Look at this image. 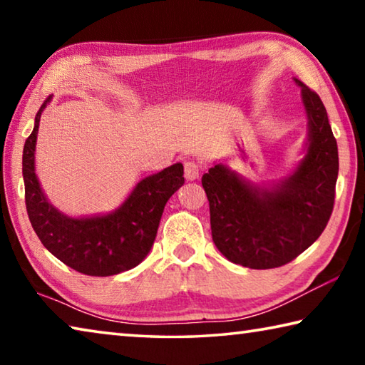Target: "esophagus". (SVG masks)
<instances>
[{"instance_id":"34e87169","label":"esophagus","mask_w":365,"mask_h":365,"mask_svg":"<svg viewBox=\"0 0 365 365\" xmlns=\"http://www.w3.org/2000/svg\"><path fill=\"white\" fill-rule=\"evenodd\" d=\"M183 168H185V178H187V180L193 182V180H196L197 177H200L201 165L195 163V160H187Z\"/></svg>"}]
</instances>
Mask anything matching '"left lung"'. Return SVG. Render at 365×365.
Returning <instances> with one entry per match:
<instances>
[{
	"instance_id": "left-lung-1",
	"label": "left lung",
	"mask_w": 365,
	"mask_h": 365,
	"mask_svg": "<svg viewBox=\"0 0 365 365\" xmlns=\"http://www.w3.org/2000/svg\"><path fill=\"white\" fill-rule=\"evenodd\" d=\"M307 115L304 158L269 185L217 163L202 175L212 240L228 261L250 269L285 265L322 235L335 202L338 146L317 93L294 78Z\"/></svg>"
}]
</instances>
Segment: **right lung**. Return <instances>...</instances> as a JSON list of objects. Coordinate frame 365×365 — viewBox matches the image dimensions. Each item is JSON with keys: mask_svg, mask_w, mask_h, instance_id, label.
<instances>
[{"mask_svg": "<svg viewBox=\"0 0 365 365\" xmlns=\"http://www.w3.org/2000/svg\"><path fill=\"white\" fill-rule=\"evenodd\" d=\"M49 101L51 96L36 113L34 130L24 145L22 175L30 224L43 246L80 274L108 277L137 267L151 251L165 202L185 182L183 165L177 163L145 177L113 212L66 215L48 201L35 174L36 135Z\"/></svg>", "mask_w": 365, "mask_h": 365, "instance_id": "right-lung-1", "label": "right lung"}]
</instances>
